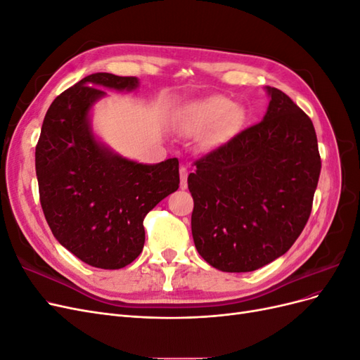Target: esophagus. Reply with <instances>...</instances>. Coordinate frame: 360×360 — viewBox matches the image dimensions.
<instances>
[{
  "instance_id": "1",
  "label": "esophagus",
  "mask_w": 360,
  "mask_h": 360,
  "mask_svg": "<svg viewBox=\"0 0 360 360\" xmlns=\"http://www.w3.org/2000/svg\"><path fill=\"white\" fill-rule=\"evenodd\" d=\"M188 188V169L181 167L180 168V189Z\"/></svg>"
}]
</instances>
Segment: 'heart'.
Wrapping results in <instances>:
<instances>
[{"mask_svg": "<svg viewBox=\"0 0 360 360\" xmlns=\"http://www.w3.org/2000/svg\"><path fill=\"white\" fill-rule=\"evenodd\" d=\"M242 111L224 96H209L184 105L177 114V126L184 135H200L216 126L207 138L210 146L222 144L240 123Z\"/></svg>", "mask_w": 360, "mask_h": 360, "instance_id": "1", "label": "heart"}]
</instances>
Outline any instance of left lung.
Instances as JSON below:
<instances>
[{
    "instance_id": "left-lung-1",
    "label": "left lung",
    "mask_w": 360,
    "mask_h": 360,
    "mask_svg": "<svg viewBox=\"0 0 360 360\" xmlns=\"http://www.w3.org/2000/svg\"><path fill=\"white\" fill-rule=\"evenodd\" d=\"M264 90L263 120L195 162L188 177L195 248L230 274L287 252L308 222L321 171L311 118L285 93Z\"/></svg>"
}]
</instances>
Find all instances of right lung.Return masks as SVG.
<instances>
[{"label": "right lung", "mask_w": 360, "mask_h": 360, "mask_svg": "<svg viewBox=\"0 0 360 360\" xmlns=\"http://www.w3.org/2000/svg\"><path fill=\"white\" fill-rule=\"evenodd\" d=\"M134 76L93 73L52 102L36 147L40 202L52 234L84 263L122 269L143 252L146 214L179 189V159L143 163L97 136L105 90L135 91Z\"/></svg>", "instance_id": "1"}]
</instances>
